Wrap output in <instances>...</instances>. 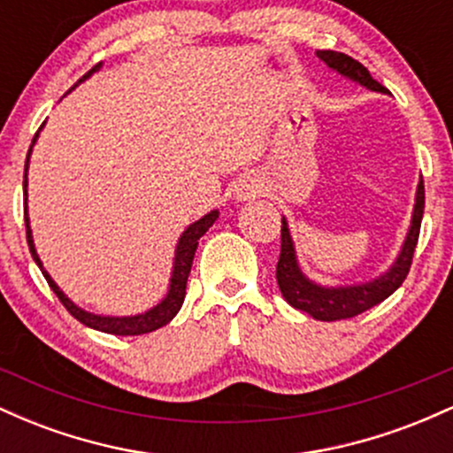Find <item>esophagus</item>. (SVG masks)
Segmentation results:
<instances>
[{
  "label": "esophagus",
  "instance_id": "esophagus-1",
  "mask_svg": "<svg viewBox=\"0 0 453 453\" xmlns=\"http://www.w3.org/2000/svg\"><path fill=\"white\" fill-rule=\"evenodd\" d=\"M241 196H242V197H247V196H249V189H247V191H241Z\"/></svg>",
  "mask_w": 453,
  "mask_h": 453
}]
</instances>
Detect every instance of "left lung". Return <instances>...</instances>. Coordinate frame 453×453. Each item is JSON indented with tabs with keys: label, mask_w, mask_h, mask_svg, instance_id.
<instances>
[{
	"label": "left lung",
	"mask_w": 453,
	"mask_h": 453,
	"mask_svg": "<svg viewBox=\"0 0 453 453\" xmlns=\"http://www.w3.org/2000/svg\"><path fill=\"white\" fill-rule=\"evenodd\" d=\"M324 64L334 70L336 74L349 78L357 85L366 87L371 91L388 93L386 87H381L371 72L364 67L360 61L351 59L349 55L336 53V50H317ZM424 217V180L419 179L418 191H415V206L413 215H411V226L407 236H404L400 253L394 259V264L386 273L379 277L366 280V283L356 285H341V288H326V285L311 280L300 268L298 257H296V247L289 234L288 219L283 217V226H280V256L277 264V283L283 298L288 300L294 309L309 313L313 319L319 321H336V319H349L364 313V311L372 309L379 303L392 296L407 279L411 262H413L415 244H418L419 226H422Z\"/></svg>",
	"instance_id": "8db88e82"
}]
</instances>
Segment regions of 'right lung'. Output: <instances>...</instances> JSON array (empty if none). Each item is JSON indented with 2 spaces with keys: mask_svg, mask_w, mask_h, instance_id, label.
<instances>
[{
  "mask_svg": "<svg viewBox=\"0 0 453 453\" xmlns=\"http://www.w3.org/2000/svg\"><path fill=\"white\" fill-rule=\"evenodd\" d=\"M102 67V64L93 65L89 72H87L85 76L81 78V81L76 82L72 89H76L78 85H81L82 81H87L93 72H97ZM70 89V91H72ZM44 127V123H42ZM42 127L38 129V134H35L34 140H31V147H29V153H27V159H25V176H23V189H25V227H27V244H29V251H31V257H34V262L38 264L40 270H42L44 279L49 280L50 289L57 294V298L61 300V304L65 306L67 311H70L72 317H76L81 324H85L87 327H93V330H100V332H106V334H117V336H138V334H147V332H153L157 330V327L165 326L168 321H173V317L179 313L180 306H183V300H185V288H187V279H189V273H191V264H194V256H196V249H197V241H200L202 236H204L206 230L212 226V223L217 221V217H219V211H211L209 215H204L202 219H197L191 223L187 230L180 234L179 242H176V251H174V264H173V274H170V285H168V294L161 298V303H157L153 306V309L144 311V313H138V315H126V317H112V315H96V313H89V311L81 309V306L72 303L67 296L61 292L59 285L55 283L53 279H50V274L46 273L44 266H42V259L38 257V251H35V244H34V236H31V227H29V215H27V170H29V157H31V150H34V144L35 140H38L40 132H42Z\"/></svg>",
  "mask_w": 453,
  "mask_h": 453,
  "instance_id": "obj_1",
  "label": "right lung"
}]
</instances>
